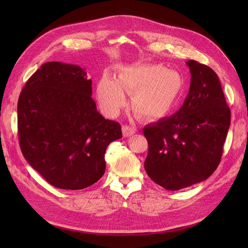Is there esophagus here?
Instances as JSON below:
<instances>
[{
  "instance_id": "1",
  "label": "esophagus",
  "mask_w": 248,
  "mask_h": 248,
  "mask_svg": "<svg viewBox=\"0 0 248 248\" xmlns=\"http://www.w3.org/2000/svg\"><path fill=\"white\" fill-rule=\"evenodd\" d=\"M137 129L133 128V127H130V126H127V125H124L122 127V132H123V136L125 138H128V137H131L132 134L136 133Z\"/></svg>"
}]
</instances>
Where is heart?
<instances>
[{
	"label": "heart",
	"instance_id": "b5f03b06",
	"mask_svg": "<svg viewBox=\"0 0 248 248\" xmlns=\"http://www.w3.org/2000/svg\"><path fill=\"white\" fill-rule=\"evenodd\" d=\"M97 99L108 116L117 115L132 94V108L145 119L162 118L174 108L183 92V78L178 71L158 64L122 67L118 79L104 74L97 85Z\"/></svg>",
	"mask_w": 248,
	"mask_h": 248
}]
</instances>
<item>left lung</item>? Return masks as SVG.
<instances>
[{
  "instance_id": "8db88e82",
  "label": "left lung",
  "mask_w": 248,
  "mask_h": 248,
  "mask_svg": "<svg viewBox=\"0 0 248 248\" xmlns=\"http://www.w3.org/2000/svg\"><path fill=\"white\" fill-rule=\"evenodd\" d=\"M191 74L188 95L170 117L147 125L145 170L168 190L204 181L218 167L231 124L221 84L210 67L187 61Z\"/></svg>"
}]
</instances>
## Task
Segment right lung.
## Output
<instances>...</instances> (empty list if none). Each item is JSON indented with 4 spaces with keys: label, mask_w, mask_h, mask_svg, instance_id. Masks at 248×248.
Segmentation results:
<instances>
[{
    "label": "right lung",
    "mask_w": 248,
    "mask_h": 248,
    "mask_svg": "<svg viewBox=\"0 0 248 248\" xmlns=\"http://www.w3.org/2000/svg\"><path fill=\"white\" fill-rule=\"evenodd\" d=\"M92 80L78 65L47 62L29 78L17 103L22 155L52 186L79 190L106 171L107 148L122 138L92 99Z\"/></svg>",
    "instance_id": "add662e5"
}]
</instances>
